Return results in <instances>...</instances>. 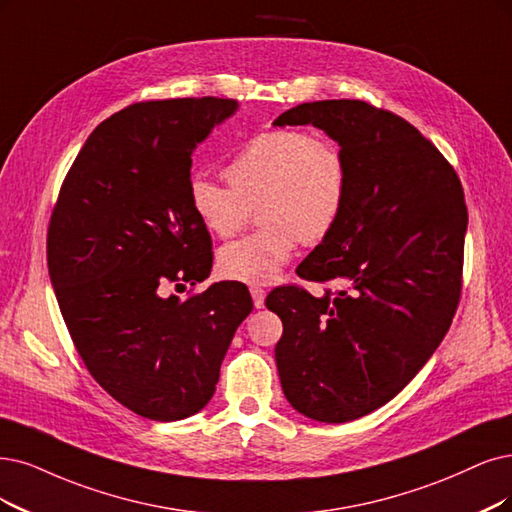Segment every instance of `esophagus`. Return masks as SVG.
<instances>
[{
    "instance_id": "obj_1",
    "label": "esophagus",
    "mask_w": 512,
    "mask_h": 512,
    "mask_svg": "<svg viewBox=\"0 0 512 512\" xmlns=\"http://www.w3.org/2000/svg\"><path fill=\"white\" fill-rule=\"evenodd\" d=\"M251 297H253L255 308H263V304H266V291L261 287H251Z\"/></svg>"
}]
</instances>
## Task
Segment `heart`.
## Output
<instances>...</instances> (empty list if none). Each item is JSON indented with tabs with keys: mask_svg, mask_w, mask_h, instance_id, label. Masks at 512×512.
I'll return each instance as SVG.
<instances>
[{
	"mask_svg": "<svg viewBox=\"0 0 512 512\" xmlns=\"http://www.w3.org/2000/svg\"><path fill=\"white\" fill-rule=\"evenodd\" d=\"M225 179L230 187L192 177L189 204L219 238L242 230L257 204L261 230L225 244L217 259L221 276L244 285H270L299 242L314 246L329 238L350 194L342 147L301 130H270L246 141L227 162Z\"/></svg>",
	"mask_w": 512,
	"mask_h": 512,
	"instance_id": "1",
	"label": "heart"
}]
</instances>
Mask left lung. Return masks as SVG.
Wrapping results in <instances>:
<instances>
[{"instance_id": "obj_1", "label": "left lung", "mask_w": 512, "mask_h": 512, "mask_svg": "<svg viewBox=\"0 0 512 512\" xmlns=\"http://www.w3.org/2000/svg\"><path fill=\"white\" fill-rule=\"evenodd\" d=\"M306 124L342 147L350 194L297 276L339 289L278 287L266 306L282 320L274 352L287 401L344 424L394 399L443 342L462 291L468 213L456 170L396 113L339 99L301 103L274 122Z\"/></svg>"}]
</instances>
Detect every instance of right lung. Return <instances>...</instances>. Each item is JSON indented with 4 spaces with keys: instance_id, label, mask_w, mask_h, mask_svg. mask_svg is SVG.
Segmentation results:
<instances>
[{
    "instance_id": "right-lung-1",
    "label": "right lung",
    "mask_w": 512,
    "mask_h": 512,
    "mask_svg": "<svg viewBox=\"0 0 512 512\" xmlns=\"http://www.w3.org/2000/svg\"><path fill=\"white\" fill-rule=\"evenodd\" d=\"M234 99L135 103L92 130L48 225V272L73 346L143 418L198 413L253 299L242 282L164 295L211 274V234L189 204L192 154Z\"/></svg>"
}]
</instances>
